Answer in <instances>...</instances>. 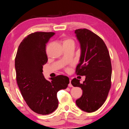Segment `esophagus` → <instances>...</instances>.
<instances>
[{"mask_svg": "<svg viewBox=\"0 0 129 129\" xmlns=\"http://www.w3.org/2000/svg\"><path fill=\"white\" fill-rule=\"evenodd\" d=\"M68 86H69V87H72V86H73L72 84H71V80H70V83H69V84H68Z\"/></svg>", "mask_w": 129, "mask_h": 129, "instance_id": "esophagus-1", "label": "esophagus"}]
</instances>
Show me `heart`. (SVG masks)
<instances>
[{
    "instance_id": "heart-1",
    "label": "heart",
    "mask_w": 129,
    "mask_h": 129,
    "mask_svg": "<svg viewBox=\"0 0 129 129\" xmlns=\"http://www.w3.org/2000/svg\"><path fill=\"white\" fill-rule=\"evenodd\" d=\"M63 44H74V40L72 39H70V38H68V39H65L64 41V43Z\"/></svg>"
}]
</instances>
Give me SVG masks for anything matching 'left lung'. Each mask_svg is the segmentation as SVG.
Here are the masks:
<instances>
[{
	"instance_id": "obj_1",
	"label": "left lung",
	"mask_w": 129,
	"mask_h": 129,
	"mask_svg": "<svg viewBox=\"0 0 129 129\" xmlns=\"http://www.w3.org/2000/svg\"><path fill=\"white\" fill-rule=\"evenodd\" d=\"M75 34L81 49L76 73L85 76V80L81 84L74 78L71 83L83 90L81 96L76 100V105L83 111L92 113L103 105L110 89V57L105 43L96 34L86 29L76 30Z\"/></svg>"
}]
</instances>
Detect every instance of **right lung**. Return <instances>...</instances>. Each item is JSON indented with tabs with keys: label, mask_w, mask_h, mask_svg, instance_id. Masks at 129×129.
Instances as JSON below:
<instances>
[{
	"label": "right lung",
	"mask_w": 129,
	"mask_h": 129,
	"mask_svg": "<svg viewBox=\"0 0 129 129\" xmlns=\"http://www.w3.org/2000/svg\"><path fill=\"white\" fill-rule=\"evenodd\" d=\"M53 32H35L19 45L15 60L16 78L24 100L33 111L41 115L51 114L58 106L57 92L65 89L69 79L58 75L46 80L43 66L48 61L46 44Z\"/></svg>",
	"instance_id": "1"
}]
</instances>
